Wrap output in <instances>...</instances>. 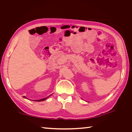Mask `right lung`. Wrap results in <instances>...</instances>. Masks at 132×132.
Returning <instances> with one entry per match:
<instances>
[{
    "label": "right lung",
    "instance_id": "add662e5",
    "mask_svg": "<svg viewBox=\"0 0 132 132\" xmlns=\"http://www.w3.org/2000/svg\"><path fill=\"white\" fill-rule=\"evenodd\" d=\"M24 97L27 98L26 96H24ZM47 97H45V98H43V99H39V100H35V101H36V102H41V101H43V100H45V99H47Z\"/></svg>",
    "mask_w": 132,
    "mask_h": 132
}]
</instances>
